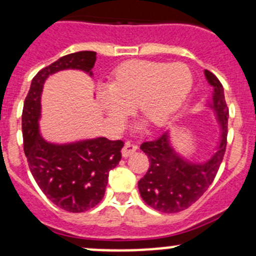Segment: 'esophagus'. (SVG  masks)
<instances>
[{
    "instance_id": "1",
    "label": "esophagus",
    "mask_w": 256,
    "mask_h": 256,
    "mask_svg": "<svg viewBox=\"0 0 256 256\" xmlns=\"http://www.w3.org/2000/svg\"><path fill=\"white\" fill-rule=\"evenodd\" d=\"M138 150V146L131 142H126L125 146L122 147V150H121V154H122L124 157H128L130 154H132L134 152Z\"/></svg>"
}]
</instances>
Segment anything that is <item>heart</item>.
<instances>
[{
	"mask_svg": "<svg viewBox=\"0 0 256 256\" xmlns=\"http://www.w3.org/2000/svg\"><path fill=\"white\" fill-rule=\"evenodd\" d=\"M192 85V72L183 63L128 60L115 69L109 89H100L99 102L114 125H122L138 105L152 125L161 128L184 105Z\"/></svg>",
	"mask_w": 256,
	"mask_h": 256,
	"instance_id": "1",
	"label": "heart"
}]
</instances>
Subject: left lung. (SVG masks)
Instances as JSON below:
<instances>
[{
	"label": "left lung",
	"mask_w": 256,
	"mask_h": 256,
	"mask_svg": "<svg viewBox=\"0 0 256 256\" xmlns=\"http://www.w3.org/2000/svg\"><path fill=\"white\" fill-rule=\"evenodd\" d=\"M204 74L213 86L210 108L222 126L218 146L212 156L203 164L184 160L171 146L168 134L140 147L148 157L150 167L138 180V190L146 204L162 213H178L200 200L216 178L226 154L229 110L223 85L209 70H204Z\"/></svg>",
	"instance_id": "1"
}]
</instances>
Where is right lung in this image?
Listing matches in <instances>:
<instances>
[{
    "label": "right lung",
    "instance_id": "add662e5",
    "mask_svg": "<svg viewBox=\"0 0 256 256\" xmlns=\"http://www.w3.org/2000/svg\"><path fill=\"white\" fill-rule=\"evenodd\" d=\"M96 53L68 54L38 72L32 80L22 112L23 148L32 176L49 200L70 213L89 210L102 200L109 172L121 160V140L96 138L56 144L40 134V95L46 79L64 69H79L92 76Z\"/></svg>",
    "mask_w": 256,
    "mask_h": 256
}]
</instances>
